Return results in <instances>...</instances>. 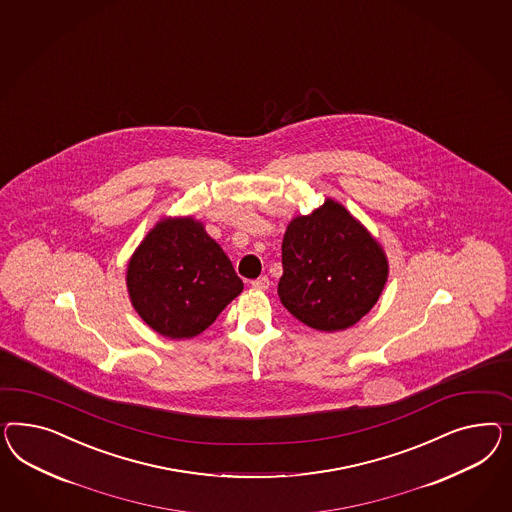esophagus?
Returning a JSON list of instances; mask_svg holds the SVG:
<instances>
[{
    "label": "esophagus",
    "instance_id": "34e87169",
    "mask_svg": "<svg viewBox=\"0 0 512 512\" xmlns=\"http://www.w3.org/2000/svg\"><path fill=\"white\" fill-rule=\"evenodd\" d=\"M252 288H254V290H267V288H269V278L260 277L256 278V280H252Z\"/></svg>",
    "mask_w": 512,
    "mask_h": 512
}]
</instances>
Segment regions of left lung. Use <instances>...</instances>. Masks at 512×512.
<instances>
[{
    "label": "left lung",
    "mask_w": 512,
    "mask_h": 512,
    "mask_svg": "<svg viewBox=\"0 0 512 512\" xmlns=\"http://www.w3.org/2000/svg\"><path fill=\"white\" fill-rule=\"evenodd\" d=\"M282 269L280 303L322 333L359 322L378 303L389 277L383 247L333 198L288 224Z\"/></svg>",
    "instance_id": "1"
}]
</instances>
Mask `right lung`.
Wrapping results in <instances>:
<instances>
[{"instance_id":"1","label":"right lung","mask_w":512,"mask_h":512,"mask_svg":"<svg viewBox=\"0 0 512 512\" xmlns=\"http://www.w3.org/2000/svg\"><path fill=\"white\" fill-rule=\"evenodd\" d=\"M132 307L159 335H200L243 292L230 258L192 217H166L127 265Z\"/></svg>"}]
</instances>
